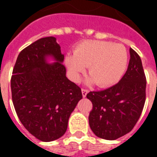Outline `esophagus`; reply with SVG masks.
Listing matches in <instances>:
<instances>
[{"label": "esophagus", "instance_id": "esophagus-1", "mask_svg": "<svg viewBox=\"0 0 157 157\" xmlns=\"http://www.w3.org/2000/svg\"><path fill=\"white\" fill-rule=\"evenodd\" d=\"M82 96H83V98H86V94H87V92H88V90H87V89L82 88Z\"/></svg>", "mask_w": 157, "mask_h": 157}]
</instances>
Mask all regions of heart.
<instances>
[{
	"mask_svg": "<svg viewBox=\"0 0 157 157\" xmlns=\"http://www.w3.org/2000/svg\"><path fill=\"white\" fill-rule=\"evenodd\" d=\"M128 52L124 45L111 42L88 40L77 45L74 56L65 58V65L75 80L87 67L90 78L102 87L110 86L122 78L128 65Z\"/></svg>",
	"mask_w": 157,
	"mask_h": 157,
	"instance_id": "obj_1",
	"label": "heart"
}]
</instances>
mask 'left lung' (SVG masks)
Returning a JSON list of instances; mask_svg holds the SVG:
<instances>
[{
  "mask_svg": "<svg viewBox=\"0 0 157 157\" xmlns=\"http://www.w3.org/2000/svg\"><path fill=\"white\" fill-rule=\"evenodd\" d=\"M128 69L111 87L87 93L92 109L90 128L99 138L113 140L130 132L141 115L145 102L146 78L140 57L129 48Z\"/></svg>",
  "mask_w": 157,
  "mask_h": 157,
  "instance_id": "1",
  "label": "left lung"
}]
</instances>
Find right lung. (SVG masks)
<instances>
[{"mask_svg": "<svg viewBox=\"0 0 157 157\" xmlns=\"http://www.w3.org/2000/svg\"><path fill=\"white\" fill-rule=\"evenodd\" d=\"M50 56L56 62L48 64ZM64 55L55 37L37 40L20 52L11 79L12 102L19 120L34 137L60 138L82 98V90L66 77Z\"/></svg>", "mask_w": 157, "mask_h": 157, "instance_id": "1", "label": "right lung"}]
</instances>
